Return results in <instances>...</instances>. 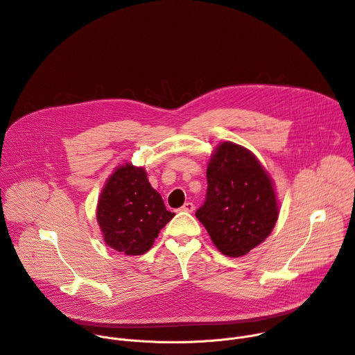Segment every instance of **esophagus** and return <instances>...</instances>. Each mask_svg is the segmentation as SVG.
Instances as JSON below:
<instances>
[{
  "label": "esophagus",
  "instance_id": "obj_1",
  "mask_svg": "<svg viewBox=\"0 0 355 355\" xmlns=\"http://www.w3.org/2000/svg\"><path fill=\"white\" fill-rule=\"evenodd\" d=\"M193 209H195V207H193V204L192 202H185V204L182 205V208L180 209V211H182V212H193Z\"/></svg>",
  "mask_w": 355,
  "mask_h": 355
}]
</instances>
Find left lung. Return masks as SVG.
<instances>
[{
    "instance_id": "8db88e82",
    "label": "left lung",
    "mask_w": 355,
    "mask_h": 355,
    "mask_svg": "<svg viewBox=\"0 0 355 355\" xmlns=\"http://www.w3.org/2000/svg\"><path fill=\"white\" fill-rule=\"evenodd\" d=\"M207 178V199L195 216L225 256H245L277 223L279 207L272 180L250 150L232 141L215 148Z\"/></svg>"
}]
</instances>
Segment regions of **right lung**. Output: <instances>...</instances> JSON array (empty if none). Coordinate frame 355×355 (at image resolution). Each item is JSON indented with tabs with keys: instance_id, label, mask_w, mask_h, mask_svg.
I'll return each instance as SVG.
<instances>
[{
	"instance_id": "add662e5",
	"label": "right lung",
	"mask_w": 355,
	"mask_h": 355,
	"mask_svg": "<svg viewBox=\"0 0 355 355\" xmlns=\"http://www.w3.org/2000/svg\"><path fill=\"white\" fill-rule=\"evenodd\" d=\"M174 215L150 185L146 170L129 163L119 166L107 180L96 205L104 241L126 256L147 252Z\"/></svg>"
}]
</instances>
